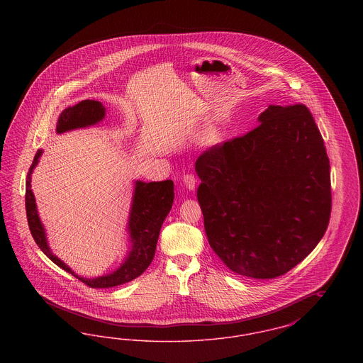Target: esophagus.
I'll list each match as a JSON object with an SVG mask.
<instances>
[{
    "mask_svg": "<svg viewBox=\"0 0 363 363\" xmlns=\"http://www.w3.org/2000/svg\"><path fill=\"white\" fill-rule=\"evenodd\" d=\"M182 182H184V185H185V188L189 190H194L196 188V178H194V175H191V174H186V175H184V178H182Z\"/></svg>",
    "mask_w": 363,
    "mask_h": 363,
    "instance_id": "esophagus-1",
    "label": "esophagus"
}]
</instances>
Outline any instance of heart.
<instances>
[{
  "label": "heart",
  "mask_w": 363,
  "mask_h": 363,
  "mask_svg": "<svg viewBox=\"0 0 363 363\" xmlns=\"http://www.w3.org/2000/svg\"><path fill=\"white\" fill-rule=\"evenodd\" d=\"M219 138H220V132L216 128H209L204 133V141L207 144H215L219 141Z\"/></svg>",
  "instance_id": "obj_1"
}]
</instances>
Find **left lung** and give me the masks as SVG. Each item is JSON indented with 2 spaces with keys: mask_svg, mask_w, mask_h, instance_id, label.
<instances>
[{
  "mask_svg": "<svg viewBox=\"0 0 363 363\" xmlns=\"http://www.w3.org/2000/svg\"><path fill=\"white\" fill-rule=\"evenodd\" d=\"M194 170L209 246L238 275L281 277L327 231L330 166L305 104H271L256 129L209 148Z\"/></svg>",
  "mask_w": 363,
  "mask_h": 363,
  "instance_id": "obj_1",
  "label": "left lung"
}]
</instances>
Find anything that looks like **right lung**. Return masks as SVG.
<instances>
[{"instance_id":"add662e5","label":"right lung","mask_w":363,"mask_h":363,"mask_svg":"<svg viewBox=\"0 0 363 363\" xmlns=\"http://www.w3.org/2000/svg\"><path fill=\"white\" fill-rule=\"evenodd\" d=\"M104 116L106 107L101 102L82 101L80 104L65 108L60 114L55 132L61 135L73 129L96 125L104 120ZM42 154V150H38V152L35 154L26 181V211L28 227L40 250L60 268L69 272L92 289L116 287L140 277L154 259L160 228L173 207V181L167 179L162 182H143L138 179L135 182L132 206L126 225L129 234V249L125 259H122L120 267L110 274L98 277H82L73 272L62 259H58L52 253L46 237L45 225L40 222L38 213L34 193L31 189V175L36 164L39 163V157Z\"/></svg>"}]
</instances>
